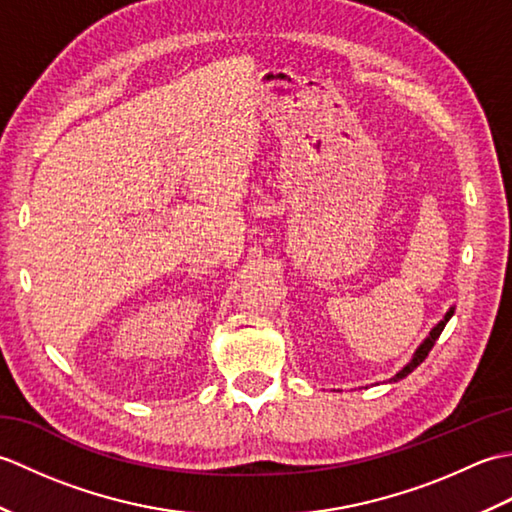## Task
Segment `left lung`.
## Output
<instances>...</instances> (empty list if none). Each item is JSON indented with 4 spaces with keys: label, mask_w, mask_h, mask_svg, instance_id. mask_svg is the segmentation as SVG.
Here are the masks:
<instances>
[{
    "label": "left lung",
    "mask_w": 512,
    "mask_h": 512,
    "mask_svg": "<svg viewBox=\"0 0 512 512\" xmlns=\"http://www.w3.org/2000/svg\"><path fill=\"white\" fill-rule=\"evenodd\" d=\"M453 317V310H449L447 312V317H444L438 325H436V328H433L431 330V334L427 336V341H424L420 347H418V352L416 354H413V358H411V363L405 367V369H400V372L394 376V378H391V380H394V383H398V380L400 378H405L407 374H411L413 372V369H416L422 361H424V358H427L429 356V352H431V347L433 345H436V341H438V336L442 334V330H444V325H447L449 323V319Z\"/></svg>",
    "instance_id": "obj_1"
}]
</instances>
